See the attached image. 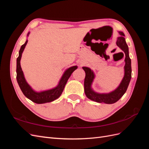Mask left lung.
<instances>
[{"mask_svg":"<svg viewBox=\"0 0 149 149\" xmlns=\"http://www.w3.org/2000/svg\"><path fill=\"white\" fill-rule=\"evenodd\" d=\"M119 33L120 36L118 37L116 45L124 52L125 58L124 60V76L118 88L114 91L108 93H98L95 92L91 87L94 79L95 78V74L89 68L83 67L86 73L84 82V93L87 97L92 101L100 103L113 104L119 101L127 91L132 77L131 60L129 57V48L124 38L125 35L123 31H119Z\"/></svg>","mask_w":149,"mask_h":149,"instance_id":"8db88e82","label":"left lung"}]
</instances>
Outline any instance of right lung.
Here are the masks:
<instances>
[{"label": "right lung", "instance_id": "obj_1", "mask_svg": "<svg viewBox=\"0 0 149 149\" xmlns=\"http://www.w3.org/2000/svg\"><path fill=\"white\" fill-rule=\"evenodd\" d=\"M29 34L30 32L28 33L27 37H29ZM27 42L28 40H26L25 43L22 45L19 51V56L17 59V81L19 87L24 95L35 103L43 104L55 101L61 96L68 81V79L70 78L73 72L78 68V66H73L66 69L64 73L63 74L59 83L56 87L50 89L45 90V91H42L40 92L35 91L26 82L20 66V60L22 53H23Z\"/></svg>", "mask_w": 149, "mask_h": 149}]
</instances>
